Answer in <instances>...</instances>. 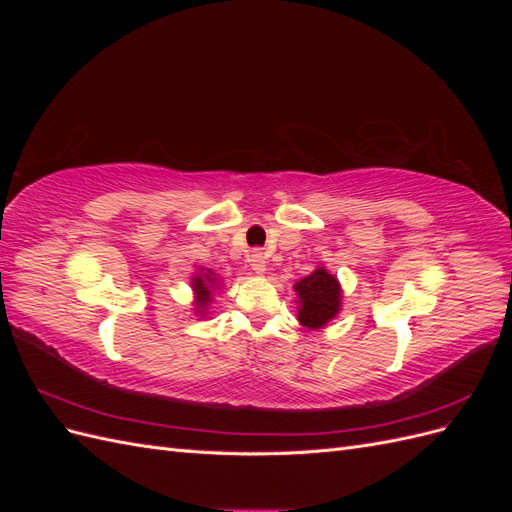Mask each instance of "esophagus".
I'll list each match as a JSON object with an SVG mask.
<instances>
[{
	"label": "esophagus",
	"instance_id": "34e87169",
	"mask_svg": "<svg viewBox=\"0 0 512 512\" xmlns=\"http://www.w3.org/2000/svg\"><path fill=\"white\" fill-rule=\"evenodd\" d=\"M247 262H250L252 271H254V273H258V275L267 271V256L262 254V252H258V250L250 254V258H247Z\"/></svg>",
	"mask_w": 512,
	"mask_h": 512
}]
</instances>
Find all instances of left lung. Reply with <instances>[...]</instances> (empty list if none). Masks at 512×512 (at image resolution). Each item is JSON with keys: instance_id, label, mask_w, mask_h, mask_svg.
Instances as JSON below:
<instances>
[{"instance_id": "1", "label": "left lung", "mask_w": 512, "mask_h": 512, "mask_svg": "<svg viewBox=\"0 0 512 512\" xmlns=\"http://www.w3.org/2000/svg\"><path fill=\"white\" fill-rule=\"evenodd\" d=\"M294 292L299 294L297 318L309 331L322 329L342 309V286L324 267L294 284Z\"/></svg>"}]
</instances>
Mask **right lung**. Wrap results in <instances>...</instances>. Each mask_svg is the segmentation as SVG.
<instances>
[{"mask_svg": "<svg viewBox=\"0 0 512 512\" xmlns=\"http://www.w3.org/2000/svg\"><path fill=\"white\" fill-rule=\"evenodd\" d=\"M218 286V277H215V273L213 271H205V269H200L194 277H192V290H194V294H196V301H194V305H196V314H200V316H205V309H207V305L211 303V297H213V288Z\"/></svg>", "mask_w": 512, "mask_h": 512, "instance_id": "add662e5", "label": "right lung"}]
</instances>
